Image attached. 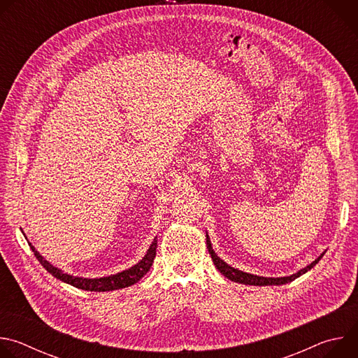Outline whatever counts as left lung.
<instances>
[{
  "instance_id": "obj_1",
  "label": "left lung",
  "mask_w": 358,
  "mask_h": 358,
  "mask_svg": "<svg viewBox=\"0 0 358 358\" xmlns=\"http://www.w3.org/2000/svg\"><path fill=\"white\" fill-rule=\"evenodd\" d=\"M207 248H208V252H210V255H211L214 265L217 266V269H218L225 278H228L229 280L236 282V283L252 285V286H268V285H285V283H289V282L294 280L296 278H299L300 275H303V273H306L308 271H310V269L320 261V258L323 257V255H322V257H319L313 264H310L309 266H306L304 269L299 271L297 273H294V275H292V276H286V278H264V276H257V275H250V273H245V272H242V271H238V269L229 266L228 264H225L222 259H220V258L217 257V253L214 252L213 246H211V241H210L208 235H207Z\"/></svg>"
}]
</instances>
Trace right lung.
<instances>
[{"label":"right lung","instance_id":"right-lung-1","mask_svg":"<svg viewBox=\"0 0 358 358\" xmlns=\"http://www.w3.org/2000/svg\"><path fill=\"white\" fill-rule=\"evenodd\" d=\"M34 255L36 257V259L39 261V264L50 273L54 278L69 283L78 289H83V290H89V292H109V290H116V289H123L127 286H131L134 283H137L151 268L152 261L156 258V249H157V241L155 239L152 243L150 245V249L147 250L145 257L133 268L120 272L117 275L109 276V278H100V279H83V278H75L71 276L68 273H64L62 271H59L58 268H54L48 261H45L38 250H35V248L29 243Z\"/></svg>","mask_w":358,"mask_h":358}]
</instances>
